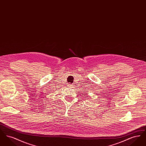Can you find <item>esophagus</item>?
Masks as SVG:
<instances>
[{
	"mask_svg": "<svg viewBox=\"0 0 146 146\" xmlns=\"http://www.w3.org/2000/svg\"><path fill=\"white\" fill-rule=\"evenodd\" d=\"M68 86L70 87V88H73V85H72V84H69V85H68Z\"/></svg>",
	"mask_w": 146,
	"mask_h": 146,
	"instance_id": "obj_1",
	"label": "esophagus"
}]
</instances>
